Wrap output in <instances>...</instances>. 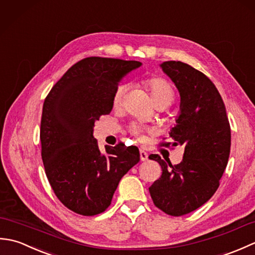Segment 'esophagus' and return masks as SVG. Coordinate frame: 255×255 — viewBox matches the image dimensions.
Returning <instances> with one entry per match:
<instances>
[{
	"instance_id": "esophagus-1",
	"label": "esophagus",
	"mask_w": 255,
	"mask_h": 255,
	"mask_svg": "<svg viewBox=\"0 0 255 255\" xmlns=\"http://www.w3.org/2000/svg\"><path fill=\"white\" fill-rule=\"evenodd\" d=\"M139 153H140V160H141V161H147L148 160V153L145 152L144 150H140Z\"/></svg>"
}]
</instances>
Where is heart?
Instances as JSON below:
<instances>
[{"label":"heart","mask_w":255,"mask_h":255,"mask_svg":"<svg viewBox=\"0 0 255 255\" xmlns=\"http://www.w3.org/2000/svg\"><path fill=\"white\" fill-rule=\"evenodd\" d=\"M145 86L149 90L151 99H152L154 105L156 104H164L169 106L174 101V91H173L171 84L166 80L162 78H151L145 81ZM127 91V84L122 83L119 84L115 93L113 96V105L117 107L122 104L123 97ZM129 131L134 137H140L142 132V127L139 125H131Z\"/></svg>","instance_id":"heart-1"}]
</instances>
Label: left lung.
Listing matches in <instances>:
<instances>
[{
    "instance_id": "left-lung-1",
    "label": "left lung",
    "mask_w": 255,
    "mask_h": 255,
    "mask_svg": "<svg viewBox=\"0 0 255 255\" xmlns=\"http://www.w3.org/2000/svg\"><path fill=\"white\" fill-rule=\"evenodd\" d=\"M160 67L180 92V115L170 137L172 147L184 148V155L176 165L158 154L149 155L162 169L149 192L156 207L178 217L199 208L217 191L228 163L231 130L224 101L204 73L181 61H165Z\"/></svg>"
}]
</instances>
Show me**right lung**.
Returning <instances> with one entry per match:
<instances>
[{
	"mask_svg": "<svg viewBox=\"0 0 255 255\" xmlns=\"http://www.w3.org/2000/svg\"><path fill=\"white\" fill-rule=\"evenodd\" d=\"M139 61L89 57L52 86L42 107L41 158L58 199L79 215L94 216L112 203L119 181L140 160L137 147L105 145L93 137L94 124L110 114L113 96Z\"/></svg>",
	"mask_w": 255,
	"mask_h": 255,
	"instance_id": "1",
	"label": "right lung"
}]
</instances>
